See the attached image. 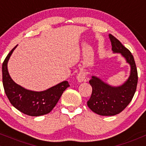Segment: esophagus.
I'll use <instances>...</instances> for the list:
<instances>
[{
	"label": "esophagus",
	"mask_w": 146,
	"mask_h": 146,
	"mask_svg": "<svg viewBox=\"0 0 146 146\" xmlns=\"http://www.w3.org/2000/svg\"><path fill=\"white\" fill-rule=\"evenodd\" d=\"M77 81L78 82H83L84 81H85V78H86V73H84V71H80L78 73V74L77 75Z\"/></svg>",
	"instance_id": "obj_1"
}]
</instances>
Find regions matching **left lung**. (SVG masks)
Returning <instances> with one entry per match:
<instances>
[{
    "mask_svg": "<svg viewBox=\"0 0 146 146\" xmlns=\"http://www.w3.org/2000/svg\"><path fill=\"white\" fill-rule=\"evenodd\" d=\"M109 36L113 52L120 53L130 64V74L119 86H111L99 78L92 76L89 81L92 94L87 105L92 111L102 116H113L123 111L133 99L137 84V68L132 53L113 35Z\"/></svg>",
    "mask_w": 146,
    "mask_h": 146,
    "instance_id": "left-lung-1",
    "label": "left lung"
}]
</instances>
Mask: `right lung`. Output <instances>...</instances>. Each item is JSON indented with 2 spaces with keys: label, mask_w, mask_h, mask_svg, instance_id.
Segmentation results:
<instances>
[{
  "label": "right lung",
  "mask_w": 146,
  "mask_h": 146,
  "mask_svg": "<svg viewBox=\"0 0 146 146\" xmlns=\"http://www.w3.org/2000/svg\"><path fill=\"white\" fill-rule=\"evenodd\" d=\"M16 47L17 45L12 49L3 62V85L5 94L15 108L29 116L37 117L48 114L70 85L65 81L43 92L30 91L18 85L11 78L7 66L9 58Z\"/></svg>",
  "instance_id": "right-lung-1"
}]
</instances>
